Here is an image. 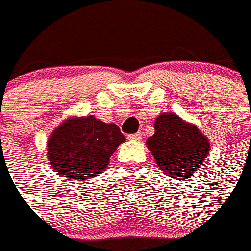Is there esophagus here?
Here are the masks:
<instances>
[{
  "label": "esophagus",
  "mask_w": 251,
  "mask_h": 251,
  "mask_svg": "<svg viewBox=\"0 0 251 251\" xmlns=\"http://www.w3.org/2000/svg\"><path fill=\"white\" fill-rule=\"evenodd\" d=\"M130 140H140L142 139V132H135V134H131L129 135Z\"/></svg>",
  "instance_id": "1"
}]
</instances>
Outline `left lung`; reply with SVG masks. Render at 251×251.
<instances>
[{"label":"left lung","instance_id":"8db88e82","mask_svg":"<svg viewBox=\"0 0 251 251\" xmlns=\"http://www.w3.org/2000/svg\"><path fill=\"white\" fill-rule=\"evenodd\" d=\"M154 130V135L147 140V147L167 176L186 180L201 170L210 144L197 126L166 112L155 119Z\"/></svg>","mask_w":251,"mask_h":251}]
</instances>
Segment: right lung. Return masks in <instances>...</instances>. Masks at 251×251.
Returning a JSON list of instances; mask_svg holds the SVG:
<instances>
[{"mask_svg": "<svg viewBox=\"0 0 251 251\" xmlns=\"http://www.w3.org/2000/svg\"><path fill=\"white\" fill-rule=\"evenodd\" d=\"M124 142L116 124L93 115L70 117L48 138L47 157L52 170L62 177L89 180L106 170L109 157Z\"/></svg>", "mask_w": 251, "mask_h": 251, "instance_id": "right-lung-1", "label": "right lung"}]
</instances>
